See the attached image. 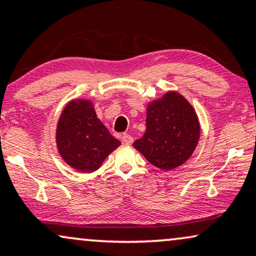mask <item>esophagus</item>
<instances>
[{"label": "esophagus", "mask_w": 256, "mask_h": 256, "mask_svg": "<svg viewBox=\"0 0 256 256\" xmlns=\"http://www.w3.org/2000/svg\"><path fill=\"white\" fill-rule=\"evenodd\" d=\"M122 142H123L125 145H131L133 142V138L130 134H128V133H124V134L122 136Z\"/></svg>", "instance_id": "1"}]
</instances>
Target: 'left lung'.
I'll list each match as a JSON object with an SVG mask.
<instances>
[{
  "instance_id": "8db88e82",
  "label": "left lung",
  "mask_w": 256,
  "mask_h": 256,
  "mask_svg": "<svg viewBox=\"0 0 256 256\" xmlns=\"http://www.w3.org/2000/svg\"><path fill=\"white\" fill-rule=\"evenodd\" d=\"M200 134L192 104L181 94L168 92L147 106L146 132L133 147L156 167L172 170L192 156Z\"/></svg>"
}]
</instances>
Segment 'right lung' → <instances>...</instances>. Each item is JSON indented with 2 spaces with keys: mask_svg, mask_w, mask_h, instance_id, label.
Listing matches in <instances>:
<instances>
[{
  "mask_svg": "<svg viewBox=\"0 0 256 256\" xmlns=\"http://www.w3.org/2000/svg\"><path fill=\"white\" fill-rule=\"evenodd\" d=\"M56 147L64 162L78 172L97 170L120 142L96 116L90 100H73L58 122Z\"/></svg>",
  "mask_w": 256,
  "mask_h": 256,
  "instance_id": "1",
  "label": "right lung"
}]
</instances>
